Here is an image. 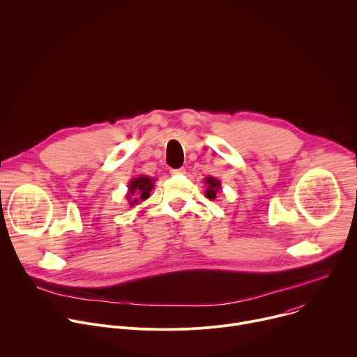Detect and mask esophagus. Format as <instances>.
<instances>
[{"label": "esophagus", "mask_w": 357, "mask_h": 357, "mask_svg": "<svg viewBox=\"0 0 357 357\" xmlns=\"http://www.w3.org/2000/svg\"><path fill=\"white\" fill-rule=\"evenodd\" d=\"M172 175H183L185 174V169L183 168H178V169H172L171 171Z\"/></svg>", "instance_id": "34e87169"}]
</instances>
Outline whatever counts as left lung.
<instances>
[{
	"instance_id": "8db88e82",
	"label": "left lung",
	"mask_w": 357,
	"mask_h": 357,
	"mask_svg": "<svg viewBox=\"0 0 357 357\" xmlns=\"http://www.w3.org/2000/svg\"><path fill=\"white\" fill-rule=\"evenodd\" d=\"M205 182L208 183V190L205 192L206 197L209 199H216V192L220 189V181H218L216 178L213 176H208L205 179Z\"/></svg>"
}]
</instances>
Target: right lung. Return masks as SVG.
Returning a JSON list of instances; mask_svg holds the SVG:
<instances>
[{"mask_svg":"<svg viewBox=\"0 0 357 357\" xmlns=\"http://www.w3.org/2000/svg\"><path fill=\"white\" fill-rule=\"evenodd\" d=\"M154 188V179L149 176H138L130 181L127 200L130 206H135L141 200L149 197V192Z\"/></svg>","mask_w":357,"mask_h":357,"instance_id":"right-lung-1","label":"right lung"}]
</instances>
